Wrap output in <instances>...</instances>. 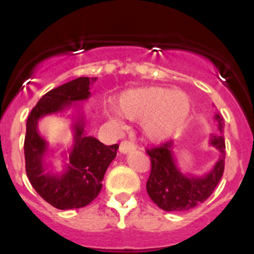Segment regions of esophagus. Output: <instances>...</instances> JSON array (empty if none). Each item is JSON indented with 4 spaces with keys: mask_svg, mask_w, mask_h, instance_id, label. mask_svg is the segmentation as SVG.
<instances>
[{
    "mask_svg": "<svg viewBox=\"0 0 254 254\" xmlns=\"http://www.w3.org/2000/svg\"><path fill=\"white\" fill-rule=\"evenodd\" d=\"M135 149H136V146H135L132 143H130V141L124 140V141H122V143H120L119 150H120V153H122V154L131 153V151H134Z\"/></svg>",
    "mask_w": 254,
    "mask_h": 254,
    "instance_id": "obj_1",
    "label": "esophagus"
}]
</instances>
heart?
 <instances>
[{
    "instance_id": "heart-1",
    "label": "heart",
    "mask_w": 254,
    "mask_h": 254,
    "mask_svg": "<svg viewBox=\"0 0 254 254\" xmlns=\"http://www.w3.org/2000/svg\"><path fill=\"white\" fill-rule=\"evenodd\" d=\"M118 113L130 120H140L146 138L162 141L181 129L190 113L188 95L160 86H144L122 92L115 101ZM110 119L118 122L115 115Z\"/></svg>"
}]
</instances>
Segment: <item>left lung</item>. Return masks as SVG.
<instances>
[{"label":"left lung","mask_w":254,"mask_h":254,"mask_svg":"<svg viewBox=\"0 0 254 254\" xmlns=\"http://www.w3.org/2000/svg\"><path fill=\"white\" fill-rule=\"evenodd\" d=\"M218 134H212L210 146L217 149L219 155L214 167L202 177L181 172L174 158V144L167 141L159 148L148 149L151 160V172L146 182V191L159 208L167 212L189 210L205 202L213 193L224 172L226 141L223 130L224 120L220 114H215Z\"/></svg>","instance_id":"8db88e82"}]
</instances>
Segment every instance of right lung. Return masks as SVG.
Here are the masks:
<instances>
[{"mask_svg":"<svg viewBox=\"0 0 254 254\" xmlns=\"http://www.w3.org/2000/svg\"><path fill=\"white\" fill-rule=\"evenodd\" d=\"M98 77H77L42 96L28 115L26 123L25 162L26 174L35 190L47 203L58 209H73L90 204L101 190L106 169L115 159L118 144L104 145L85 131L84 115L76 108L77 101L90 98V85ZM77 109L73 116V145L63 154L64 169L61 173L49 172L46 163L48 143L38 132L41 117L60 113L67 108Z\"/></svg>","mask_w":254,"mask_h":254,"instance_id":"add662e5","label":"right lung"}]
</instances>
